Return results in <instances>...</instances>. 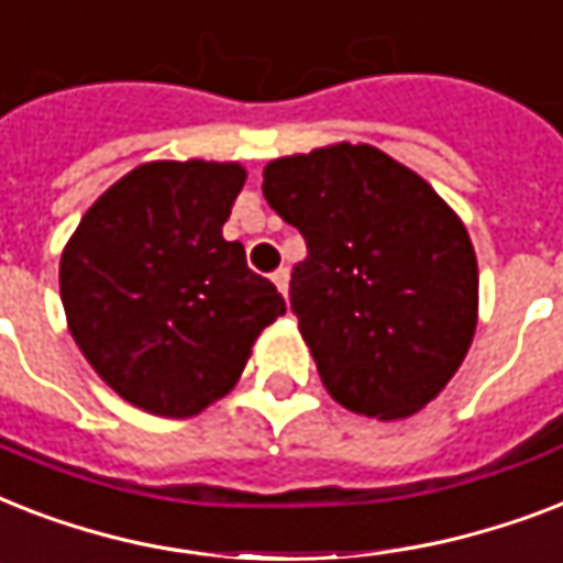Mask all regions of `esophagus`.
Returning <instances> with one entry per match:
<instances>
[{
	"instance_id": "1",
	"label": "esophagus",
	"mask_w": 563,
	"mask_h": 563,
	"mask_svg": "<svg viewBox=\"0 0 563 563\" xmlns=\"http://www.w3.org/2000/svg\"><path fill=\"white\" fill-rule=\"evenodd\" d=\"M273 285L278 287V290H282V296H287V290H290V269L287 267H278L276 273H273Z\"/></svg>"
}]
</instances>
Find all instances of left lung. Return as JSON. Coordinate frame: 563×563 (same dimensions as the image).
I'll list each match as a JSON object with an SVG mask.
<instances>
[{"instance_id": "1", "label": "left lung", "mask_w": 563, "mask_h": 563, "mask_svg": "<svg viewBox=\"0 0 563 563\" xmlns=\"http://www.w3.org/2000/svg\"><path fill=\"white\" fill-rule=\"evenodd\" d=\"M264 197L302 232L290 308L328 395L357 416L407 418L462 366L479 269L460 214L372 145L273 159Z\"/></svg>"}]
</instances>
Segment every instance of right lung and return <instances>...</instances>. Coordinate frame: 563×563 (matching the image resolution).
<instances>
[{
	"label": "right lung",
	"mask_w": 563,
	"mask_h": 563,
	"mask_svg": "<svg viewBox=\"0 0 563 563\" xmlns=\"http://www.w3.org/2000/svg\"><path fill=\"white\" fill-rule=\"evenodd\" d=\"M246 183L238 162H145L80 218L60 255L75 343L112 393L191 418L232 389L258 334L287 310L223 223Z\"/></svg>",
	"instance_id": "obj_1"
}]
</instances>
